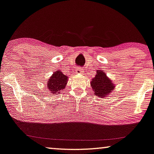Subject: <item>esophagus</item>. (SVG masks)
Wrapping results in <instances>:
<instances>
[{
  "mask_svg": "<svg viewBox=\"0 0 154 154\" xmlns=\"http://www.w3.org/2000/svg\"><path fill=\"white\" fill-rule=\"evenodd\" d=\"M75 71H76L77 74H82L83 73V69L80 68V67H77Z\"/></svg>",
  "mask_w": 154,
  "mask_h": 154,
  "instance_id": "obj_1",
  "label": "esophagus"
}]
</instances>
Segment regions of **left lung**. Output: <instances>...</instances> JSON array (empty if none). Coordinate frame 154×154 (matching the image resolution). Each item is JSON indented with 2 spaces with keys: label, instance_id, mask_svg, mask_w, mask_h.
Wrapping results in <instances>:
<instances>
[{
  "label": "left lung",
  "instance_id": "obj_1",
  "mask_svg": "<svg viewBox=\"0 0 154 154\" xmlns=\"http://www.w3.org/2000/svg\"><path fill=\"white\" fill-rule=\"evenodd\" d=\"M91 86L94 94L102 98L111 94L116 86L106 73L101 70H97L96 76L91 82Z\"/></svg>",
  "mask_w": 154,
  "mask_h": 154
}]
</instances>
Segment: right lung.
Returning <instances> with one entry per match:
<instances>
[{"label": "right lung", "instance_id": "add662e5", "mask_svg": "<svg viewBox=\"0 0 154 154\" xmlns=\"http://www.w3.org/2000/svg\"><path fill=\"white\" fill-rule=\"evenodd\" d=\"M67 75H65L60 70H56L47 81V88L51 94H58L60 91H63L66 88L68 83Z\"/></svg>", "mask_w": 154, "mask_h": 154}]
</instances>
